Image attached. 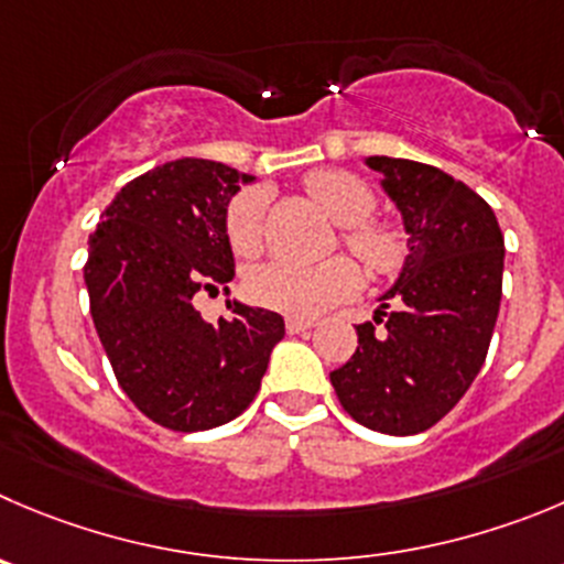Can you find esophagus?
I'll use <instances>...</instances> for the list:
<instances>
[{
  "label": "esophagus",
  "mask_w": 564,
  "mask_h": 564,
  "mask_svg": "<svg viewBox=\"0 0 564 564\" xmlns=\"http://www.w3.org/2000/svg\"><path fill=\"white\" fill-rule=\"evenodd\" d=\"M313 326H315V321H310V318H288L285 321L288 335H302V332L313 329Z\"/></svg>",
  "instance_id": "1"
}]
</instances>
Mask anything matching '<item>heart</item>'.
Instances as JSON below:
<instances>
[{
  "label": "heart",
  "mask_w": 564,
  "mask_h": 564,
  "mask_svg": "<svg viewBox=\"0 0 564 564\" xmlns=\"http://www.w3.org/2000/svg\"><path fill=\"white\" fill-rule=\"evenodd\" d=\"M310 196L326 210L335 224L346 227V246L368 271H393L404 257L399 232L379 224H368L377 210V196L359 176L348 171H315L307 176ZM268 193L262 187L240 191L227 207V238L235 254H260L265 240ZM359 285L357 268L348 260H332L324 265H296V262H265L246 279L249 296L257 304L293 318H313L335 304L346 302Z\"/></svg>",
  "instance_id": "1"
}]
</instances>
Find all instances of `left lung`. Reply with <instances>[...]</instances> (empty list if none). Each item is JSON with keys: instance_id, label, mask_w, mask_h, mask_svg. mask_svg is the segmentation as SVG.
Returning a JSON list of instances; mask_svg holds the SVG:
<instances>
[{"instance_id": "obj_1", "label": "left lung", "mask_w": 564, "mask_h": 564, "mask_svg": "<svg viewBox=\"0 0 564 564\" xmlns=\"http://www.w3.org/2000/svg\"><path fill=\"white\" fill-rule=\"evenodd\" d=\"M401 213L406 257L359 346L329 373L343 410L382 434L426 432L454 410L479 368L501 307L503 235L479 193L434 165L366 158Z\"/></svg>"}]
</instances>
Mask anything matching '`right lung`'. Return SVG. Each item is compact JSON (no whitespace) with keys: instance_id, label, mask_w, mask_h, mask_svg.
Segmentation results:
<instances>
[{"instance_id":"add662e5","label":"right lung","mask_w":564,"mask_h":564,"mask_svg":"<svg viewBox=\"0 0 564 564\" xmlns=\"http://www.w3.org/2000/svg\"><path fill=\"white\" fill-rule=\"evenodd\" d=\"M254 176L216 160L182 158L116 193L88 238L85 288L96 335L118 384L154 423L205 432L254 401L282 315L227 302L202 321L193 296L235 276L227 207Z\"/></svg>"}]
</instances>
